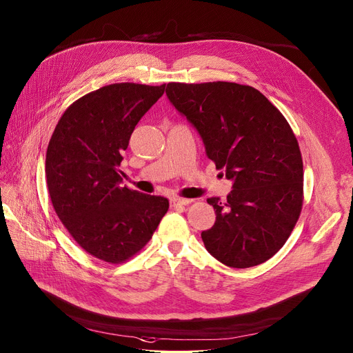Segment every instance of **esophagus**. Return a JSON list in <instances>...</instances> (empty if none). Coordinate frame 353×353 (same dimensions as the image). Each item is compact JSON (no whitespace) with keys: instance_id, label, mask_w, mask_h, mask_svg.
Here are the masks:
<instances>
[{"instance_id":"34e87169","label":"esophagus","mask_w":353,"mask_h":353,"mask_svg":"<svg viewBox=\"0 0 353 353\" xmlns=\"http://www.w3.org/2000/svg\"><path fill=\"white\" fill-rule=\"evenodd\" d=\"M192 203V199H181V197H170V205L173 208L176 206H186Z\"/></svg>"}]
</instances>
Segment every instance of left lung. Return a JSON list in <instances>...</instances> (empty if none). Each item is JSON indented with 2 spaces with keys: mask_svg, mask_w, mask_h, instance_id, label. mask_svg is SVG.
<instances>
[{
  "mask_svg": "<svg viewBox=\"0 0 353 353\" xmlns=\"http://www.w3.org/2000/svg\"><path fill=\"white\" fill-rule=\"evenodd\" d=\"M165 95L232 180L223 203L208 199L216 221L202 232L206 250L232 268L265 263L288 239L303 206V160L293 130L252 86L172 82Z\"/></svg>",
  "mask_w": 353,
  "mask_h": 353,
  "instance_id": "left-lung-1",
  "label": "left lung"
}]
</instances>
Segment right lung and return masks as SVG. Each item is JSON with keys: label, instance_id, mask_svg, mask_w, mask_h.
Here are the masks:
<instances>
[{"label": "right lung", "instance_id": "1", "mask_svg": "<svg viewBox=\"0 0 353 353\" xmlns=\"http://www.w3.org/2000/svg\"><path fill=\"white\" fill-rule=\"evenodd\" d=\"M165 85L114 83L73 102L46 154V177L59 219L81 247L118 264L151 239L168 210L163 196L121 186L122 151Z\"/></svg>", "mask_w": 353, "mask_h": 353}]
</instances>
